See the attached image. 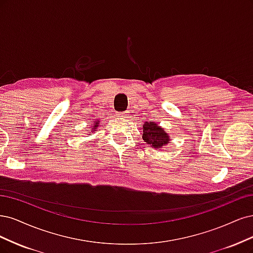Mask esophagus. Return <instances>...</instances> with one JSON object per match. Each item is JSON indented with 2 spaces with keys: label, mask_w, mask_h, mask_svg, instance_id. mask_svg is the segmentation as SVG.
<instances>
[{
  "label": "esophagus",
  "mask_w": 253,
  "mask_h": 253,
  "mask_svg": "<svg viewBox=\"0 0 253 253\" xmlns=\"http://www.w3.org/2000/svg\"><path fill=\"white\" fill-rule=\"evenodd\" d=\"M128 116H129V115H128V111L119 112V113H118V117H119L120 119H126Z\"/></svg>",
  "instance_id": "1"
}]
</instances>
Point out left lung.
Returning a JSON list of instances; mask_svg holds the SVG:
<instances>
[{"label":"left lung","instance_id":"obj_1","mask_svg":"<svg viewBox=\"0 0 253 253\" xmlns=\"http://www.w3.org/2000/svg\"><path fill=\"white\" fill-rule=\"evenodd\" d=\"M143 140L150 147L154 149H160L165 147L170 143V135L165 131V129L161 127L159 123L154 122H145L143 125Z\"/></svg>","mask_w":253,"mask_h":253}]
</instances>
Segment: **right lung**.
<instances>
[{
    "label": "right lung",
    "instance_id": "add662e5",
    "mask_svg": "<svg viewBox=\"0 0 253 253\" xmlns=\"http://www.w3.org/2000/svg\"><path fill=\"white\" fill-rule=\"evenodd\" d=\"M99 125H100V121H93V125L91 126L90 130H88V131H90V132L96 131V129H97V127H99ZM89 135H90V134H89Z\"/></svg>",
    "mask_w": 253,
    "mask_h": 253
}]
</instances>
